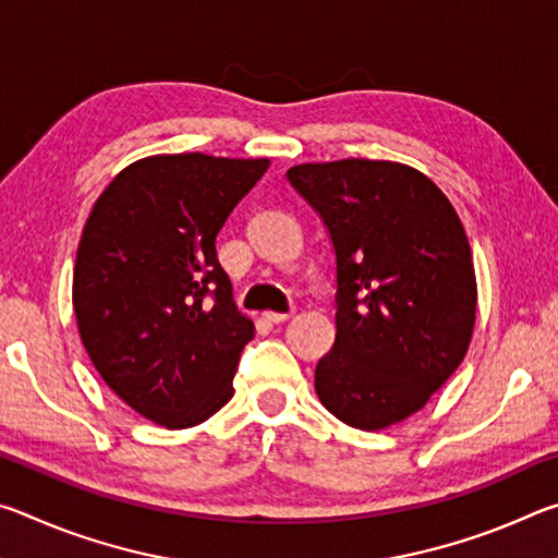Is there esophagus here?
Here are the masks:
<instances>
[{
    "label": "esophagus",
    "instance_id": "esophagus-1",
    "mask_svg": "<svg viewBox=\"0 0 558 558\" xmlns=\"http://www.w3.org/2000/svg\"><path fill=\"white\" fill-rule=\"evenodd\" d=\"M290 315L292 313H266V319L272 325H280V323H286V319H290Z\"/></svg>",
    "mask_w": 558,
    "mask_h": 558
}]
</instances>
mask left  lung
I'll return each mask as SVG.
<instances>
[{
  "mask_svg": "<svg viewBox=\"0 0 558 558\" xmlns=\"http://www.w3.org/2000/svg\"><path fill=\"white\" fill-rule=\"evenodd\" d=\"M288 179L337 256V337L317 362L315 391L347 426L389 428L465 359L477 310L465 229L409 165L339 159L290 167Z\"/></svg>",
  "mask_w": 558,
  "mask_h": 558,
  "instance_id": "8db88e82",
  "label": "left lung"
}]
</instances>
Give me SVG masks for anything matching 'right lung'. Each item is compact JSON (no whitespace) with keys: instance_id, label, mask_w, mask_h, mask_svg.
Instances as JSON below:
<instances>
[{"instance_id":"add662e5","label":"right lung","mask_w":558,"mask_h":558,"mask_svg":"<svg viewBox=\"0 0 558 558\" xmlns=\"http://www.w3.org/2000/svg\"><path fill=\"white\" fill-rule=\"evenodd\" d=\"M270 159L155 155L112 179L83 229L73 310L93 366L157 426L192 428L231 401L253 323L216 235Z\"/></svg>"}]
</instances>
